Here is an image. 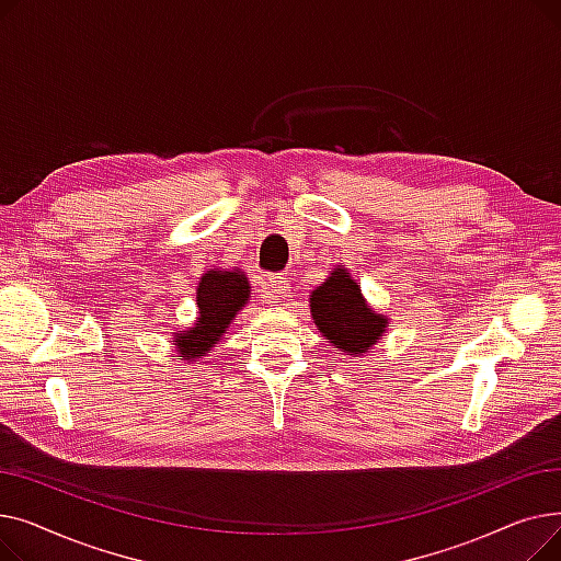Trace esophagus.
Segmentation results:
<instances>
[{
	"label": "esophagus",
	"instance_id": "esophagus-1",
	"mask_svg": "<svg viewBox=\"0 0 561 561\" xmlns=\"http://www.w3.org/2000/svg\"><path fill=\"white\" fill-rule=\"evenodd\" d=\"M288 293H290V284H288L286 275L265 277V298L284 300V298H288Z\"/></svg>",
	"mask_w": 561,
	"mask_h": 561
}]
</instances>
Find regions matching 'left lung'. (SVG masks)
Here are the masks:
<instances>
[{"mask_svg": "<svg viewBox=\"0 0 561 561\" xmlns=\"http://www.w3.org/2000/svg\"><path fill=\"white\" fill-rule=\"evenodd\" d=\"M309 309L320 334L350 357H364L391 328L389 316L368 305L343 265H334L330 277L311 290Z\"/></svg>", "mask_w": 561, "mask_h": 561, "instance_id": "left-lung-1", "label": "left lung"}]
</instances>
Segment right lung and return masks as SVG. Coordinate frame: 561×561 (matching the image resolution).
I'll use <instances>...</instances> for the list:
<instances>
[{"label": "right lung", "instance_id": "1", "mask_svg": "<svg viewBox=\"0 0 561 561\" xmlns=\"http://www.w3.org/2000/svg\"><path fill=\"white\" fill-rule=\"evenodd\" d=\"M250 279L241 268H209L202 273L195 290V322L182 332H170L176 355L188 364L206 357L250 302Z\"/></svg>", "mask_w": 561, "mask_h": 561}]
</instances>
